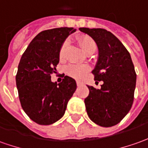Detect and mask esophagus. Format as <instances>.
<instances>
[{
	"label": "esophagus",
	"instance_id": "34e87169",
	"mask_svg": "<svg viewBox=\"0 0 148 148\" xmlns=\"http://www.w3.org/2000/svg\"><path fill=\"white\" fill-rule=\"evenodd\" d=\"M76 83H77V86H78V87H80V86H82V84H83L82 82H79V81H77V82H76Z\"/></svg>",
	"mask_w": 148,
	"mask_h": 148
}]
</instances>
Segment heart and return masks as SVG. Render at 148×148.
<instances>
[{"label":"heart","instance_id":"1","mask_svg":"<svg viewBox=\"0 0 148 148\" xmlns=\"http://www.w3.org/2000/svg\"><path fill=\"white\" fill-rule=\"evenodd\" d=\"M77 41L78 45H80L82 51L87 54H92L96 50V44L93 39H91L88 36H79L77 37ZM68 46V41L65 40L61 45L60 50H59V57L61 59L65 57L66 49ZM88 67L86 66H79V65H74L71 64L66 66V72L70 77L75 78V79H82L87 72H88Z\"/></svg>","mask_w":148,"mask_h":148}]
</instances>
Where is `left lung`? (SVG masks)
<instances>
[{"instance_id": "obj_1", "label": "left lung", "mask_w": 148, "mask_h": 148, "mask_svg": "<svg viewBox=\"0 0 148 148\" xmlns=\"http://www.w3.org/2000/svg\"><path fill=\"white\" fill-rule=\"evenodd\" d=\"M95 40L99 59L92 71L95 81H103L100 89L87 86L89 95L84 99L88 116L103 127L118 124L132 107L136 73L130 53L122 43L101 28H79Z\"/></svg>"}]
</instances>
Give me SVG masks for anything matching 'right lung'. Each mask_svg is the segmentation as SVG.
Returning a JSON list of instances; mask_svg holds the SVG:
<instances>
[{
	"label": "right lung",
	"mask_w": 148,
	"mask_h": 148,
	"mask_svg": "<svg viewBox=\"0 0 148 148\" xmlns=\"http://www.w3.org/2000/svg\"><path fill=\"white\" fill-rule=\"evenodd\" d=\"M74 32L73 27H60L40 32L21 57L16 74L19 100L37 124L47 125L60 120L77 88L75 80L66 75L58 84L51 81V75L57 73L61 45Z\"/></svg>",
	"instance_id": "obj_1"
}]
</instances>
